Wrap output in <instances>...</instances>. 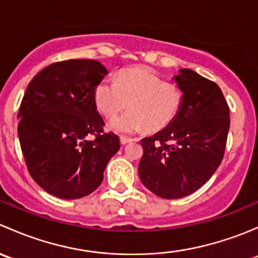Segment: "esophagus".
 <instances>
[{"instance_id":"34e87169","label":"esophagus","mask_w":258,"mask_h":258,"mask_svg":"<svg viewBox=\"0 0 258 258\" xmlns=\"http://www.w3.org/2000/svg\"><path fill=\"white\" fill-rule=\"evenodd\" d=\"M119 141H121V145H127V144H130V142L134 141V139H130V137L122 136L121 139H119Z\"/></svg>"}]
</instances>
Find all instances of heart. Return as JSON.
<instances>
[{
    "label": "heart",
    "instance_id": "obj_1",
    "mask_svg": "<svg viewBox=\"0 0 258 258\" xmlns=\"http://www.w3.org/2000/svg\"><path fill=\"white\" fill-rule=\"evenodd\" d=\"M100 112L110 117L128 106L131 110L113 117L108 127L119 135H134L150 127L160 131L176 118L182 105V91L145 66L119 71L117 81L102 79L95 87Z\"/></svg>",
    "mask_w": 258,
    "mask_h": 258
}]
</instances>
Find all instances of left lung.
<instances>
[{"instance_id":"left-lung-1","label":"left lung","mask_w":258,"mask_h":258,"mask_svg":"<svg viewBox=\"0 0 258 258\" xmlns=\"http://www.w3.org/2000/svg\"><path fill=\"white\" fill-rule=\"evenodd\" d=\"M172 80L182 91L176 118L141 140L142 183L157 196L173 200L204 186L220 166L230 128V110L221 88L189 69Z\"/></svg>"}]
</instances>
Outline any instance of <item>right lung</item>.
<instances>
[{"instance_id":"1","label":"right lung","mask_w":258,"mask_h":258,"mask_svg":"<svg viewBox=\"0 0 258 258\" xmlns=\"http://www.w3.org/2000/svg\"><path fill=\"white\" fill-rule=\"evenodd\" d=\"M107 74L96 59H69L43 69L26 88L18 111L21 150L31 177L59 199L95 191L119 150L118 136L103 132L93 95Z\"/></svg>"}]
</instances>
